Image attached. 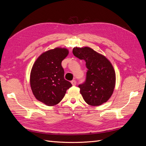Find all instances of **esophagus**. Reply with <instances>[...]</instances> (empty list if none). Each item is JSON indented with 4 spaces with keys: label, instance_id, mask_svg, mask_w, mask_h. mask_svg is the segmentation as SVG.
I'll return each instance as SVG.
<instances>
[{
    "label": "esophagus",
    "instance_id": "esophagus-1",
    "mask_svg": "<svg viewBox=\"0 0 146 146\" xmlns=\"http://www.w3.org/2000/svg\"><path fill=\"white\" fill-rule=\"evenodd\" d=\"M71 83H72V85L73 86L76 85V80H72V81H71Z\"/></svg>",
    "mask_w": 146,
    "mask_h": 146
}]
</instances>
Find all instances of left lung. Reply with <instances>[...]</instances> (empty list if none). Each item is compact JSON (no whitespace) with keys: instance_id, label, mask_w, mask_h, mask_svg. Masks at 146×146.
I'll return each instance as SVG.
<instances>
[{"instance_id":"8db88e82","label":"left lung","mask_w":146,"mask_h":146,"mask_svg":"<svg viewBox=\"0 0 146 146\" xmlns=\"http://www.w3.org/2000/svg\"><path fill=\"white\" fill-rule=\"evenodd\" d=\"M75 56L86 62L88 69L85 82L78 87L86 102L91 106H99L111 96L116 83V75L109 60L92 48L75 47Z\"/></svg>"}]
</instances>
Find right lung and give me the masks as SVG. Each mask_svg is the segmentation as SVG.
<instances>
[{
    "label": "right lung",
    "mask_w": 146,
    "mask_h": 146,
    "mask_svg": "<svg viewBox=\"0 0 146 146\" xmlns=\"http://www.w3.org/2000/svg\"><path fill=\"white\" fill-rule=\"evenodd\" d=\"M66 48H55L43 53L34 63L30 86L38 100L48 106L58 104L72 84L64 78L62 61L68 56Z\"/></svg>",
    "instance_id": "obj_1"
}]
</instances>
